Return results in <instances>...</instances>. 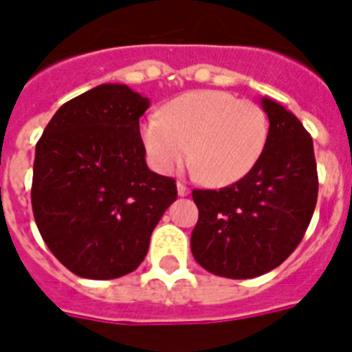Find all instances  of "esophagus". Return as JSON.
<instances>
[{"label": "esophagus", "instance_id": "esophagus-1", "mask_svg": "<svg viewBox=\"0 0 352 352\" xmlns=\"http://www.w3.org/2000/svg\"><path fill=\"white\" fill-rule=\"evenodd\" d=\"M177 192H179L181 197H186L188 193H190V188H188L184 182H177Z\"/></svg>", "mask_w": 352, "mask_h": 352}]
</instances>
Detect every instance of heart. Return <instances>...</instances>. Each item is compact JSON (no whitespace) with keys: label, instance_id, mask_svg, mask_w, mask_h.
<instances>
[{"label":"heart","instance_id":"heart-1","mask_svg":"<svg viewBox=\"0 0 352 352\" xmlns=\"http://www.w3.org/2000/svg\"><path fill=\"white\" fill-rule=\"evenodd\" d=\"M140 137L160 173L181 170L190 151V164L201 181L226 186L243 179L263 157L268 118L257 104L228 91H192L171 100L162 117L146 118Z\"/></svg>","mask_w":352,"mask_h":352}]
</instances>
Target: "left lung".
<instances>
[{"mask_svg": "<svg viewBox=\"0 0 352 352\" xmlns=\"http://www.w3.org/2000/svg\"><path fill=\"white\" fill-rule=\"evenodd\" d=\"M267 148L243 179L221 190H193L199 221L192 254L208 272L248 279L270 272L296 250L318 201L312 138L303 124L270 98Z\"/></svg>", "mask_w": 352, "mask_h": 352, "instance_id": "8db88e82", "label": "left lung"}]
</instances>
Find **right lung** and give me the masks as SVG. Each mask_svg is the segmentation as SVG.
<instances>
[{
    "instance_id": "right-lung-1",
    "label": "right lung",
    "mask_w": 352,
    "mask_h": 352,
    "mask_svg": "<svg viewBox=\"0 0 352 352\" xmlns=\"http://www.w3.org/2000/svg\"><path fill=\"white\" fill-rule=\"evenodd\" d=\"M148 107L127 85L102 84L65 102L36 144L34 221L49 250L80 278L133 272L177 199L175 181L146 164L138 118Z\"/></svg>"
}]
</instances>
